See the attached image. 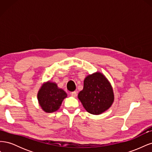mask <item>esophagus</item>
<instances>
[{"mask_svg":"<svg viewBox=\"0 0 152 152\" xmlns=\"http://www.w3.org/2000/svg\"><path fill=\"white\" fill-rule=\"evenodd\" d=\"M71 94V96H72V97H76L77 96V93L75 91H73V92H72V93H70Z\"/></svg>","mask_w":152,"mask_h":152,"instance_id":"1","label":"esophagus"}]
</instances>
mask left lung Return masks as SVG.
<instances>
[{
  "label": "left lung",
  "mask_w": 152,
  "mask_h": 152,
  "mask_svg": "<svg viewBox=\"0 0 152 152\" xmlns=\"http://www.w3.org/2000/svg\"><path fill=\"white\" fill-rule=\"evenodd\" d=\"M78 98L87 112L100 115L111 107L114 102L113 87L104 74L96 72L86 77Z\"/></svg>",
  "instance_id": "obj_1"
}]
</instances>
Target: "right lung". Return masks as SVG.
Returning <instances> with one entry per match:
<instances>
[{
    "label": "right lung",
    "mask_w": 152,
    "mask_h": 152,
    "mask_svg": "<svg viewBox=\"0 0 152 152\" xmlns=\"http://www.w3.org/2000/svg\"><path fill=\"white\" fill-rule=\"evenodd\" d=\"M66 97V92L58 87L56 82L50 80L42 84L37 93L39 104L46 113L56 112Z\"/></svg>",
    "instance_id": "right-lung-1"
}]
</instances>
